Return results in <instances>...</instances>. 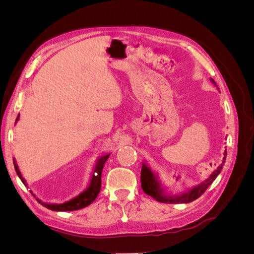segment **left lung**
Returning a JSON list of instances; mask_svg holds the SVG:
<instances>
[{"instance_id": "1", "label": "left lung", "mask_w": 254, "mask_h": 254, "mask_svg": "<svg viewBox=\"0 0 254 254\" xmlns=\"http://www.w3.org/2000/svg\"><path fill=\"white\" fill-rule=\"evenodd\" d=\"M211 82L216 86V82L214 81L213 78H210ZM217 87V86H216ZM226 156H227V149L224 152V158H222L221 164L215 170L207 179L200 182L197 186L189 188L184 190L180 193L172 194L166 191V189L162 187V183L159 180V176L155 172H152L150 166L147 164L146 161L142 163V170H141V186L145 194L152 197L155 200L163 203H189L196 200L197 198L200 197L206 189L209 188L212 182L217 178V176L220 174L222 166L226 162Z\"/></svg>"}]
</instances>
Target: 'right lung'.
I'll list each match as a JSON object with an SVG mask.
<instances>
[{"label": "right lung", "instance_id": "right-lung-1", "mask_svg": "<svg viewBox=\"0 0 254 254\" xmlns=\"http://www.w3.org/2000/svg\"><path fill=\"white\" fill-rule=\"evenodd\" d=\"M19 119H20V114L17 117L16 124L19 121ZM109 157H110V153H103L101 157L97 158L94 168H93V172H92V174H91V179L89 181L88 187L84 189L79 195L70 199V200L64 201V203H48V202H43L39 198H36L38 202L41 203L43 206H45L49 210L57 211V212L76 211V210H80V209H83V207L88 206L89 204H91L95 200L98 193H99V190H101L102 172H103V168H104L106 161L108 160ZM13 165H14V170H16L17 175L19 176V178L21 179L23 184H24V186L28 189L27 183H26L25 179L22 177V174H21V172L19 170V166L17 164V161L14 158H13ZM29 191L33 194L34 197H36V195L33 193L32 190H29Z\"/></svg>", "mask_w": 254, "mask_h": 254}]
</instances>
